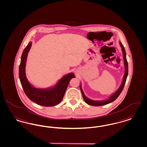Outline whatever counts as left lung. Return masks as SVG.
Segmentation results:
<instances>
[{"label":"left lung","mask_w":147,"mask_h":147,"mask_svg":"<svg viewBox=\"0 0 147 147\" xmlns=\"http://www.w3.org/2000/svg\"><path fill=\"white\" fill-rule=\"evenodd\" d=\"M120 46L121 47V49L123 51V59H124V65H125V74L124 76V78H123V82L119 87V88L118 89V90L116 92L114 93L113 95H112L110 98H109L108 100H106V101H94L89 99L88 98H87L84 94V92L82 90L81 86H80V89L81 91L82 94V96L83 99L84 100V101L88 103L89 105L93 106H103L107 105L108 103H111L113 101H114L115 100H116L117 98L119 96L120 93L122 92V90H123V88L124 87L125 84V82L126 81V78H127V76L128 75V63H127V61L126 59V52H125V49L124 47V46H123V45L120 42Z\"/></svg>","instance_id":"left-lung-1"}]
</instances>
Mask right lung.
<instances>
[{
  "label": "right lung",
  "mask_w": 147,
  "mask_h": 147,
  "mask_svg": "<svg viewBox=\"0 0 147 147\" xmlns=\"http://www.w3.org/2000/svg\"><path fill=\"white\" fill-rule=\"evenodd\" d=\"M31 46L32 42H29L23 50L19 66V77L22 88L28 98L33 102L43 106H54L61 101L69 82L75 76L73 73L69 74L60 80L55 86L48 89H40L33 87L28 81L25 73L28 53Z\"/></svg>",
  "instance_id": "obj_1"
}]
</instances>
